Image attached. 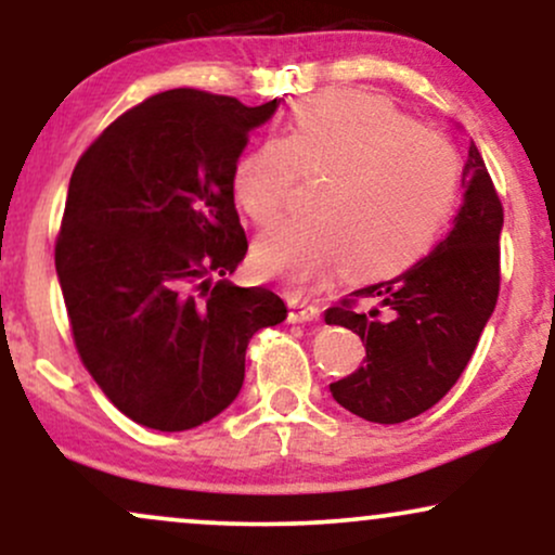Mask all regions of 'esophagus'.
Masks as SVG:
<instances>
[{"instance_id": "34e87169", "label": "esophagus", "mask_w": 555, "mask_h": 555, "mask_svg": "<svg viewBox=\"0 0 555 555\" xmlns=\"http://www.w3.org/2000/svg\"><path fill=\"white\" fill-rule=\"evenodd\" d=\"M321 318V310L310 302H299V299H292L289 302V323H308L318 321Z\"/></svg>"}]
</instances>
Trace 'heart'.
<instances>
[{
	"mask_svg": "<svg viewBox=\"0 0 555 555\" xmlns=\"http://www.w3.org/2000/svg\"><path fill=\"white\" fill-rule=\"evenodd\" d=\"M299 177H321L310 211L258 240L256 266L295 292L341 271L386 279L441 237L462 188L460 154L378 95L328 91L292 112L282 138L240 158L232 190L253 224L282 214Z\"/></svg>",
	"mask_w": 555,
	"mask_h": 555,
	"instance_id": "obj_1",
	"label": "heart"
}]
</instances>
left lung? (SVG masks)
<instances>
[{
    "instance_id": "1",
    "label": "left lung",
    "mask_w": 555,
    "mask_h": 555,
    "mask_svg": "<svg viewBox=\"0 0 555 555\" xmlns=\"http://www.w3.org/2000/svg\"><path fill=\"white\" fill-rule=\"evenodd\" d=\"M464 203L428 258L326 310L365 344V365L331 384L344 410L397 425L438 404L473 358L501 289L503 206L477 145L462 175Z\"/></svg>"
}]
</instances>
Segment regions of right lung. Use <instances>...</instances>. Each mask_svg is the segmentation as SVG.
I'll use <instances>...</instances> for the list:
<instances>
[{"mask_svg":"<svg viewBox=\"0 0 555 555\" xmlns=\"http://www.w3.org/2000/svg\"><path fill=\"white\" fill-rule=\"evenodd\" d=\"M279 101L175 88L119 114L69 177L54 266L86 371L122 415L190 430L232 404L286 305L227 279L247 253L232 175Z\"/></svg>","mask_w":555,"mask_h":555,"instance_id":"add662e5","label":"right lung"}]
</instances>
